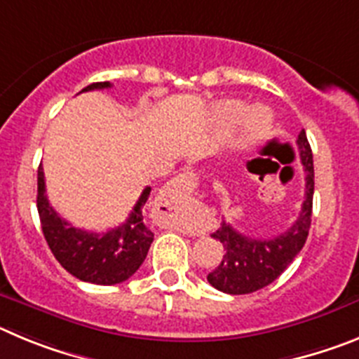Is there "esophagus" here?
<instances>
[{
  "label": "esophagus",
  "mask_w": 359,
  "mask_h": 359,
  "mask_svg": "<svg viewBox=\"0 0 359 359\" xmlns=\"http://www.w3.org/2000/svg\"><path fill=\"white\" fill-rule=\"evenodd\" d=\"M184 186H186V180L179 179V177L170 180V182L164 184L163 189H161V198H163L168 205H173V203L179 202L180 198H184ZM177 227L184 232H191V229L187 227V224H184V222H179Z\"/></svg>",
  "instance_id": "1"
}]
</instances>
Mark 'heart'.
<instances>
[{"instance_id":"obj_1","label":"heart","mask_w":359,"mask_h":359,"mask_svg":"<svg viewBox=\"0 0 359 359\" xmlns=\"http://www.w3.org/2000/svg\"><path fill=\"white\" fill-rule=\"evenodd\" d=\"M241 111H243V105L240 102H225L218 105V116L224 121H231L236 116H240ZM270 128H272V118H270L266 109H254L252 112H248V116L241 123L238 143L243 144V147L259 143L261 140L266 137Z\"/></svg>"}]
</instances>
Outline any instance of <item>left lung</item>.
I'll return each instance as SVG.
<instances>
[{"instance_id":"8db88e82","label":"left lung","mask_w":359,"mask_h":359,"mask_svg":"<svg viewBox=\"0 0 359 359\" xmlns=\"http://www.w3.org/2000/svg\"><path fill=\"white\" fill-rule=\"evenodd\" d=\"M300 163L306 172V193L302 209L295 224L273 238H248L236 231L231 224L222 222V227L212 232V238L224 247L222 263L208 276L211 286L231 295H245L257 292L272 284L297 257L311 227L313 191H315V170L313 154L306 132L302 130L297 140Z\"/></svg>"}]
</instances>
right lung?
<instances>
[{"label": "right lung", "mask_w": 359, "mask_h": 359, "mask_svg": "<svg viewBox=\"0 0 359 359\" xmlns=\"http://www.w3.org/2000/svg\"><path fill=\"white\" fill-rule=\"evenodd\" d=\"M109 87L111 82H96L83 87L82 93ZM150 191L151 187H144L125 224L105 232H87L73 227L51 208L46 196L43 164H39L37 211L55 259L83 283L111 286L134 276L154 241V232L143 219V208Z\"/></svg>", "instance_id": "obj_1"}]
</instances>
